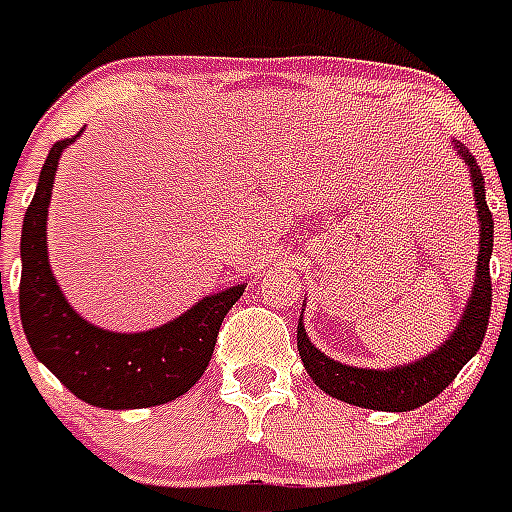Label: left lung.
<instances>
[{
    "label": "left lung",
    "mask_w": 512,
    "mask_h": 512,
    "mask_svg": "<svg viewBox=\"0 0 512 512\" xmlns=\"http://www.w3.org/2000/svg\"><path fill=\"white\" fill-rule=\"evenodd\" d=\"M454 148L464 158L469 176H472L474 202H477L479 215L477 274H474L472 297L464 307L459 325L449 336V341H443L436 351L425 354L423 359L413 361V364H400L392 366V369H361V366H348L330 359L320 348H315L300 320L297 323V351H300V359L312 382L318 384L325 395L356 405V408L408 413V410L420 408V405L441 395L461 372V366L467 364L482 346L492 307L490 256L495 220H492V212L487 207L485 179H482V169L477 166V158L456 140Z\"/></svg>",
    "instance_id": "8db88e82"
}]
</instances>
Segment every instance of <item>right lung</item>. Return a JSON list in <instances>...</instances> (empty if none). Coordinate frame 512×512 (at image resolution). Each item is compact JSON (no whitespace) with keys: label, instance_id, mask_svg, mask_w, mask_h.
<instances>
[{"label":"right lung","instance_id":"obj_1","mask_svg":"<svg viewBox=\"0 0 512 512\" xmlns=\"http://www.w3.org/2000/svg\"><path fill=\"white\" fill-rule=\"evenodd\" d=\"M79 135L81 130L51 148L22 220V328L38 361L79 400L104 410L164 405L192 390L205 374L223 318L246 287L202 297L176 320L143 333H112L81 318L53 277L45 241L58 158Z\"/></svg>","mask_w":512,"mask_h":512}]
</instances>
